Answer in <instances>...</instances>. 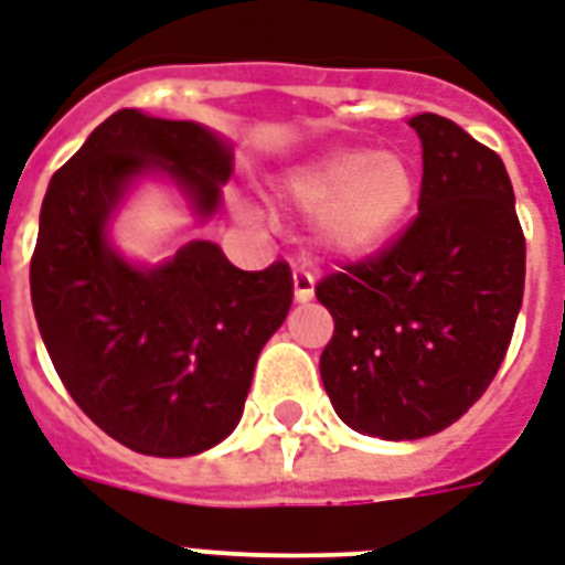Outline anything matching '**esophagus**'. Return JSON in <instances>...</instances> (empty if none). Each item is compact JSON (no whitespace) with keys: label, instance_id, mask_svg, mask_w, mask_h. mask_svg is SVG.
Here are the masks:
<instances>
[{"label":"esophagus","instance_id":"34e87169","mask_svg":"<svg viewBox=\"0 0 565 565\" xmlns=\"http://www.w3.org/2000/svg\"><path fill=\"white\" fill-rule=\"evenodd\" d=\"M292 296L296 301H311L313 299V275L299 266V269H292Z\"/></svg>","mask_w":565,"mask_h":565}]
</instances>
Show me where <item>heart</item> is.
<instances>
[{"mask_svg":"<svg viewBox=\"0 0 565 565\" xmlns=\"http://www.w3.org/2000/svg\"><path fill=\"white\" fill-rule=\"evenodd\" d=\"M278 195L311 210L313 243L334 257H367L406 225L417 201L412 162L394 150L334 145L284 168Z\"/></svg>","mask_w":565,"mask_h":565,"instance_id":"1","label":"heart"}]
</instances>
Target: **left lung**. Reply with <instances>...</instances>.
<instances>
[{"label":"left lung","mask_w":565,"mask_h":565,"mask_svg":"<svg viewBox=\"0 0 565 565\" xmlns=\"http://www.w3.org/2000/svg\"><path fill=\"white\" fill-rule=\"evenodd\" d=\"M417 215L382 252L317 284L334 317L320 376L355 433L412 441L456 424L501 367L524 296V234L501 157L441 115Z\"/></svg>","instance_id":"left-lung-1"}]
</instances>
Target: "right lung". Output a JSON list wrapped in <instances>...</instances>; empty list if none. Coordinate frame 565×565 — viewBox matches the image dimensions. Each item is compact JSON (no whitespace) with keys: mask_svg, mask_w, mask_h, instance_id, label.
<instances>
[{"mask_svg":"<svg viewBox=\"0 0 565 565\" xmlns=\"http://www.w3.org/2000/svg\"><path fill=\"white\" fill-rule=\"evenodd\" d=\"M178 180L213 215L231 153L192 120L120 109L50 180L32 254V308L76 406L145 456H192L231 436L264 343L292 301L290 266L243 273L192 239L153 269L111 252L106 222L141 174Z\"/></svg>","mask_w":565,"mask_h":565,"instance_id":"right-lung-1","label":"right lung"}]
</instances>
